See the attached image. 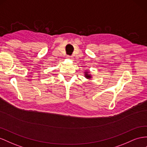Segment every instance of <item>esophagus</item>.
Wrapping results in <instances>:
<instances>
[{"label": "esophagus", "mask_w": 147, "mask_h": 147, "mask_svg": "<svg viewBox=\"0 0 147 147\" xmlns=\"http://www.w3.org/2000/svg\"><path fill=\"white\" fill-rule=\"evenodd\" d=\"M67 58L70 59H73V57L72 56H70V55H68V56H67Z\"/></svg>", "instance_id": "1"}]
</instances>
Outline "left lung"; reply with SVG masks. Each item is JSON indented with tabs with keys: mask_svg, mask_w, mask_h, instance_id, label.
<instances>
[{
	"mask_svg": "<svg viewBox=\"0 0 147 147\" xmlns=\"http://www.w3.org/2000/svg\"><path fill=\"white\" fill-rule=\"evenodd\" d=\"M84 73H85L84 74H85V78H86L87 79H91V78H92V75L90 74L89 71H85Z\"/></svg>",
	"mask_w": 147,
	"mask_h": 147,
	"instance_id": "left-lung-1",
	"label": "left lung"
}]
</instances>
